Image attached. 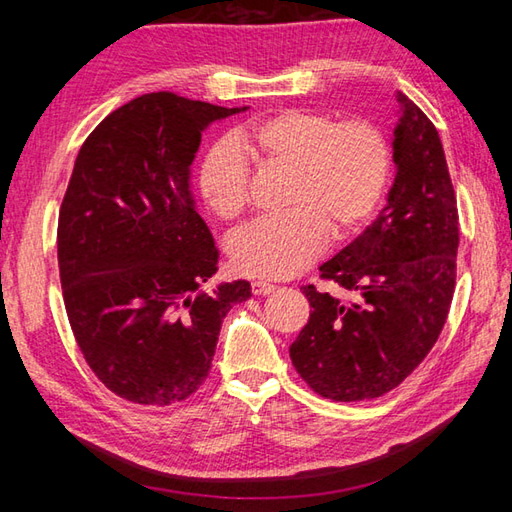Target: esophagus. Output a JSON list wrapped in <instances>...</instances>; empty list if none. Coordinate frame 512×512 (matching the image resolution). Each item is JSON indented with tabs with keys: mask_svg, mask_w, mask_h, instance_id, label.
<instances>
[{
	"mask_svg": "<svg viewBox=\"0 0 512 512\" xmlns=\"http://www.w3.org/2000/svg\"><path fill=\"white\" fill-rule=\"evenodd\" d=\"M270 292H275L273 284H268V281H253V295L262 297V295H270Z\"/></svg>",
	"mask_w": 512,
	"mask_h": 512,
	"instance_id": "34e87169",
	"label": "esophagus"
}]
</instances>
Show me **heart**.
Masks as SVG:
<instances>
[{
	"instance_id": "obj_1",
	"label": "heart",
	"mask_w": 512,
	"mask_h": 512,
	"mask_svg": "<svg viewBox=\"0 0 512 512\" xmlns=\"http://www.w3.org/2000/svg\"><path fill=\"white\" fill-rule=\"evenodd\" d=\"M288 173L286 215L262 220L239 233L228 253L237 273L286 279L310 266L334 239L356 235L372 220L391 171V147L383 129L352 118L284 110L237 129L206 151L198 173L202 202L224 222L246 211L250 167Z\"/></svg>"
}]
</instances>
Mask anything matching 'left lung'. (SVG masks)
<instances>
[{
	"mask_svg": "<svg viewBox=\"0 0 512 512\" xmlns=\"http://www.w3.org/2000/svg\"><path fill=\"white\" fill-rule=\"evenodd\" d=\"M396 178L385 209L319 270L350 299L303 286L310 319L292 365L319 396L367 400L398 387L436 345L455 290L460 228L442 140L420 107L396 94Z\"/></svg>",
	"mask_w": 512,
	"mask_h": 512,
	"instance_id": "1",
	"label": "left lung"
}]
</instances>
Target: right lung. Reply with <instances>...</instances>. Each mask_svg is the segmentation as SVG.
<instances>
[{
  "mask_svg": "<svg viewBox=\"0 0 512 512\" xmlns=\"http://www.w3.org/2000/svg\"><path fill=\"white\" fill-rule=\"evenodd\" d=\"M248 107L151 92L105 116L76 156L57 228L65 312L92 372L138 405L189 398L226 312L250 297L217 273L191 193L202 132Z\"/></svg>",
  "mask_w": 512,
  "mask_h": 512,
  "instance_id": "obj_1",
  "label": "right lung"
}]
</instances>
